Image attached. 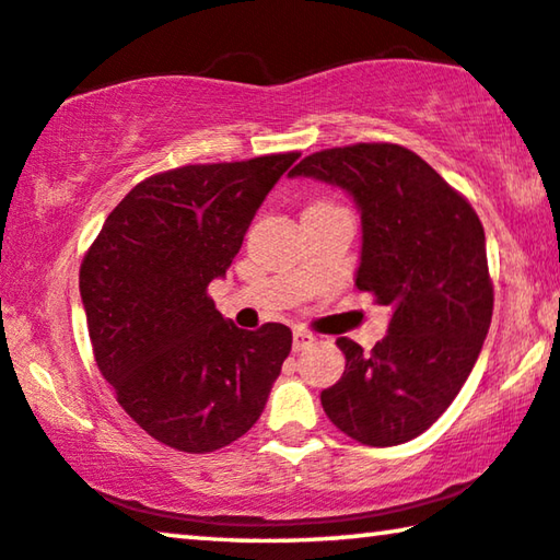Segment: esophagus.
Segmentation results:
<instances>
[{
  "mask_svg": "<svg viewBox=\"0 0 560 560\" xmlns=\"http://www.w3.org/2000/svg\"><path fill=\"white\" fill-rule=\"evenodd\" d=\"M314 342V335L306 329H294V352H302Z\"/></svg>",
  "mask_w": 560,
  "mask_h": 560,
  "instance_id": "1",
  "label": "esophagus"
}]
</instances>
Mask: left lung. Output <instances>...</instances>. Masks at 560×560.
I'll return each instance as SVG.
<instances>
[{
    "label": "left lung",
    "mask_w": 560,
    "mask_h": 560,
    "mask_svg": "<svg viewBox=\"0 0 560 560\" xmlns=\"http://www.w3.org/2000/svg\"><path fill=\"white\" fill-rule=\"evenodd\" d=\"M291 177L355 198L362 218L358 289L393 310L365 352L340 337L345 373L322 390L342 434L396 446L423 434L462 390L492 322L494 291L475 208L411 149L388 141L322 149Z\"/></svg>",
    "instance_id": "obj_1"
}]
</instances>
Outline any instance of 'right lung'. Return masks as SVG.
I'll return each instance as SVG.
<instances>
[{
  "label": "right lung",
  "mask_w": 560,
  "mask_h": 560,
  "mask_svg": "<svg viewBox=\"0 0 560 560\" xmlns=\"http://www.w3.org/2000/svg\"><path fill=\"white\" fill-rule=\"evenodd\" d=\"M299 152L187 164L147 177L116 205L81 264L93 358L149 436L187 454L241 439L291 350L279 322L238 329L215 310L256 210Z\"/></svg>",
  "instance_id": "add662e5"
}]
</instances>
